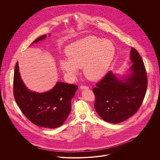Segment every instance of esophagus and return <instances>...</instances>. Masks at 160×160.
Returning <instances> with one entry per match:
<instances>
[{
  "mask_svg": "<svg viewBox=\"0 0 160 160\" xmlns=\"http://www.w3.org/2000/svg\"><path fill=\"white\" fill-rule=\"evenodd\" d=\"M80 89H89V87L87 86H83V85H82V86H80Z\"/></svg>",
  "mask_w": 160,
  "mask_h": 160,
  "instance_id": "1",
  "label": "esophagus"
}]
</instances>
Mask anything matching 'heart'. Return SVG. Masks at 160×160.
<instances>
[{"label":"heart","mask_w":160,"mask_h":160,"mask_svg":"<svg viewBox=\"0 0 160 160\" xmlns=\"http://www.w3.org/2000/svg\"><path fill=\"white\" fill-rule=\"evenodd\" d=\"M67 54L68 58L61 59L59 64L69 78L74 79L78 68H83L86 77L95 81L106 73L114 58V47L108 40L90 37L69 46Z\"/></svg>","instance_id":"heart-1"}]
</instances>
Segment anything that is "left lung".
Returning a JSON list of instances; mask_svg holds the SVG:
<instances>
[{
  "label": "left lung",
  "mask_w": 160,
  "mask_h": 160,
  "mask_svg": "<svg viewBox=\"0 0 160 160\" xmlns=\"http://www.w3.org/2000/svg\"><path fill=\"white\" fill-rule=\"evenodd\" d=\"M130 52L132 64L129 73L119 78L110 71L92 90L97 112L109 123L128 119L137 112L145 98L148 86L145 65L135 48L131 47Z\"/></svg>",
  "instance_id": "obj_1"
}]
</instances>
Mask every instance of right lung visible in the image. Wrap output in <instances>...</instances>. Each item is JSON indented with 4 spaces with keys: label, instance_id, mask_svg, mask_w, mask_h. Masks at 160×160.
I'll return each mask as SVG.
<instances>
[{
    "label": "right lung",
    "instance_id": "obj_1",
    "mask_svg": "<svg viewBox=\"0 0 160 160\" xmlns=\"http://www.w3.org/2000/svg\"><path fill=\"white\" fill-rule=\"evenodd\" d=\"M46 37V35L41 36L32 44L44 39ZM13 88L15 101L24 115L35 125L47 128H58L65 121L71 110V99L78 89L76 85L58 82L49 91H31L21 78L18 62L15 65Z\"/></svg>",
    "mask_w": 160,
    "mask_h": 160
}]
</instances>
